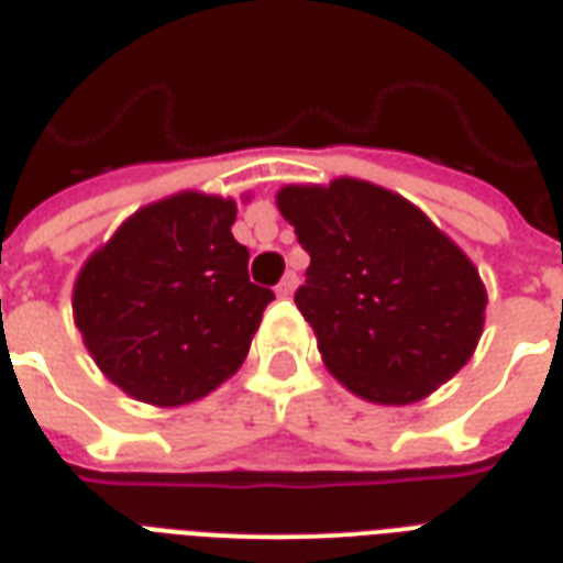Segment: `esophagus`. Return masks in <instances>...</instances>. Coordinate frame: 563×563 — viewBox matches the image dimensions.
Wrapping results in <instances>:
<instances>
[{"mask_svg":"<svg viewBox=\"0 0 563 563\" xmlns=\"http://www.w3.org/2000/svg\"><path fill=\"white\" fill-rule=\"evenodd\" d=\"M295 286H298V277H295V274H286L280 280V286H277V295H280V298H291Z\"/></svg>","mask_w":563,"mask_h":563,"instance_id":"34e87169","label":"esophagus"}]
</instances>
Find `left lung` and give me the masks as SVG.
I'll list each match as a JSON object with an SVG mask.
<instances>
[{
    "instance_id": "obj_1",
    "label": "left lung",
    "mask_w": 563,
    "mask_h": 563,
    "mask_svg": "<svg viewBox=\"0 0 563 563\" xmlns=\"http://www.w3.org/2000/svg\"><path fill=\"white\" fill-rule=\"evenodd\" d=\"M277 210L309 254L295 303L347 391L409 406L467 365L488 291L427 212L360 178L289 184Z\"/></svg>"
}]
</instances>
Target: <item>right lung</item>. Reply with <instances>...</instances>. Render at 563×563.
I'll use <instances>...</instances> for the list:
<instances>
[{"instance_id":"obj_1","label":"right lung","mask_w":563,"mask_h":563,"mask_svg":"<svg viewBox=\"0 0 563 563\" xmlns=\"http://www.w3.org/2000/svg\"><path fill=\"white\" fill-rule=\"evenodd\" d=\"M233 221V198L184 189L128 216L81 265L75 327L128 397L187 406L242 368L274 291L247 280Z\"/></svg>"}]
</instances>
